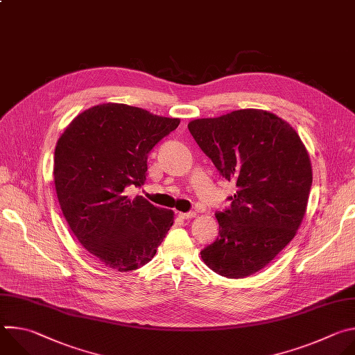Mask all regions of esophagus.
I'll use <instances>...</instances> for the list:
<instances>
[{"mask_svg":"<svg viewBox=\"0 0 355 355\" xmlns=\"http://www.w3.org/2000/svg\"><path fill=\"white\" fill-rule=\"evenodd\" d=\"M178 216L181 218V219H192V218H195L196 216V214L195 212H187V214H182V212H180L178 214Z\"/></svg>","mask_w":355,"mask_h":355,"instance_id":"esophagus-1","label":"esophagus"}]
</instances>
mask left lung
<instances>
[{
    "instance_id": "1",
    "label": "left lung",
    "mask_w": 355,
    "mask_h": 355,
    "mask_svg": "<svg viewBox=\"0 0 355 355\" xmlns=\"http://www.w3.org/2000/svg\"><path fill=\"white\" fill-rule=\"evenodd\" d=\"M188 129L237 191L216 214L218 239L200 251L216 274L244 278L264 268L295 237L312 187L308 151L295 129L261 110L195 119Z\"/></svg>"
}]
</instances>
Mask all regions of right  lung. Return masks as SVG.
<instances>
[{"label": "right lung", "mask_w": 355, "mask_h": 355, "mask_svg": "<svg viewBox=\"0 0 355 355\" xmlns=\"http://www.w3.org/2000/svg\"><path fill=\"white\" fill-rule=\"evenodd\" d=\"M178 125L177 118L108 103L81 112L58 140L60 208L81 245L105 267H143L173 226V211L126 191L144 184L150 150Z\"/></svg>", "instance_id": "1"}]
</instances>
